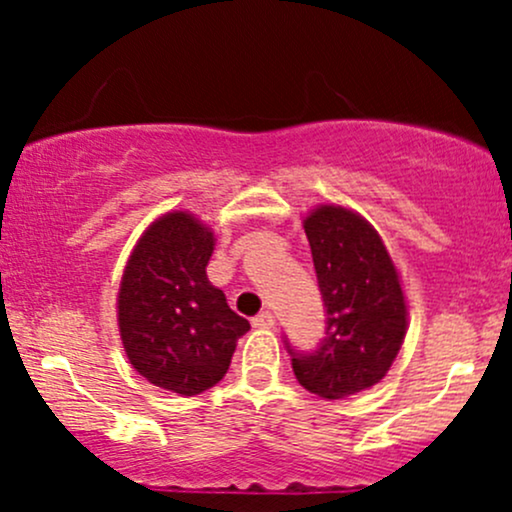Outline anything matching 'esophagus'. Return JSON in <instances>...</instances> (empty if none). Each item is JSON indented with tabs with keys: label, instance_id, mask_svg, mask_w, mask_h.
Masks as SVG:
<instances>
[{
	"label": "esophagus",
	"instance_id": "1",
	"mask_svg": "<svg viewBox=\"0 0 512 512\" xmlns=\"http://www.w3.org/2000/svg\"><path fill=\"white\" fill-rule=\"evenodd\" d=\"M252 327H260V330H269V327H274V315L269 313V310H262L260 315L252 317Z\"/></svg>",
	"mask_w": 512,
	"mask_h": 512
}]
</instances>
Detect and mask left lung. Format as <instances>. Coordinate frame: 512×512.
<instances>
[{"label": "left lung", "mask_w": 512, "mask_h": 512, "mask_svg": "<svg viewBox=\"0 0 512 512\" xmlns=\"http://www.w3.org/2000/svg\"><path fill=\"white\" fill-rule=\"evenodd\" d=\"M325 303V337L313 351L286 342L296 380L325 399H344L385 378L407 334V305L395 264L366 219L344 207L303 221Z\"/></svg>", "instance_id": "1"}]
</instances>
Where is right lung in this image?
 Returning <instances> with one entry per match:
<instances>
[{"label": "right lung", "mask_w": 512, "mask_h": 512, "mask_svg": "<svg viewBox=\"0 0 512 512\" xmlns=\"http://www.w3.org/2000/svg\"><path fill=\"white\" fill-rule=\"evenodd\" d=\"M214 233L185 211L161 216L139 238L122 274L117 322L129 363L151 385L199 395L231 366L250 322L209 284Z\"/></svg>", "instance_id": "obj_1"}]
</instances>
